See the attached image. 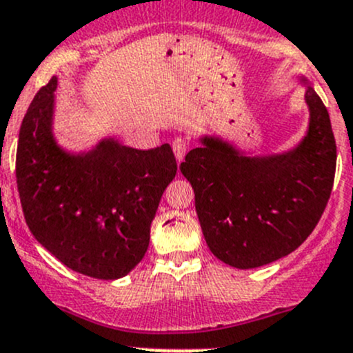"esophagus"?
<instances>
[{
  "label": "esophagus",
  "mask_w": 353,
  "mask_h": 353,
  "mask_svg": "<svg viewBox=\"0 0 353 353\" xmlns=\"http://www.w3.org/2000/svg\"><path fill=\"white\" fill-rule=\"evenodd\" d=\"M188 148H190V143H188L184 138H176V140L172 141V150H174V155H176L177 162H181V160L184 159Z\"/></svg>",
  "instance_id": "34e87169"
}]
</instances>
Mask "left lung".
<instances>
[{
  "instance_id": "obj_1",
  "label": "left lung",
  "mask_w": 353,
  "mask_h": 353,
  "mask_svg": "<svg viewBox=\"0 0 353 353\" xmlns=\"http://www.w3.org/2000/svg\"><path fill=\"white\" fill-rule=\"evenodd\" d=\"M302 83L307 85L305 78ZM305 102L309 130L294 150L245 157L227 141L205 137L181 163L210 251L234 268H258L290 254L328 205L336 143L328 109L309 85Z\"/></svg>"
}]
</instances>
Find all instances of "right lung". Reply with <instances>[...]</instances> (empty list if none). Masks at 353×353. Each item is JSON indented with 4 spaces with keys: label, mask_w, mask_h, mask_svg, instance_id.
Returning <instances> with one entry per match:
<instances>
[{
    "label": "right lung",
    "mask_w": 353,
    "mask_h": 353,
    "mask_svg": "<svg viewBox=\"0 0 353 353\" xmlns=\"http://www.w3.org/2000/svg\"><path fill=\"white\" fill-rule=\"evenodd\" d=\"M56 85L52 77L37 92L20 126L17 186L25 222L73 272L121 279L147 252L176 157L169 143L137 150L112 138L87 154H68L52 137Z\"/></svg>",
    "instance_id": "add662e5"
}]
</instances>
